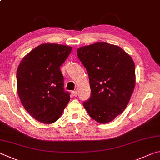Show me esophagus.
<instances>
[{
  "mask_svg": "<svg viewBox=\"0 0 160 160\" xmlns=\"http://www.w3.org/2000/svg\"><path fill=\"white\" fill-rule=\"evenodd\" d=\"M73 93V95H74V96H75V97H77V95H78V92H77V91H74L72 92Z\"/></svg>",
  "mask_w": 160,
  "mask_h": 160,
  "instance_id": "34e87169",
  "label": "esophagus"
}]
</instances>
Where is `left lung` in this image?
<instances>
[{
	"label": "left lung",
	"instance_id": "1",
	"mask_svg": "<svg viewBox=\"0 0 160 160\" xmlns=\"http://www.w3.org/2000/svg\"><path fill=\"white\" fill-rule=\"evenodd\" d=\"M77 52L88 72L91 90L83 107L100 124L112 122L127 108L134 90L133 60L121 48L104 42L79 48Z\"/></svg>",
	"mask_w": 160,
	"mask_h": 160
}]
</instances>
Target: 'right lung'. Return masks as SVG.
Here are the masks:
<instances>
[{
    "label": "right lung",
    "mask_w": 160,
    "mask_h": 160,
    "mask_svg": "<svg viewBox=\"0 0 160 160\" xmlns=\"http://www.w3.org/2000/svg\"><path fill=\"white\" fill-rule=\"evenodd\" d=\"M72 48L56 43H43L22 59L17 71L18 93L33 119L52 124L60 118L70 100L64 90L60 66Z\"/></svg>",
    "instance_id": "1"
}]
</instances>
